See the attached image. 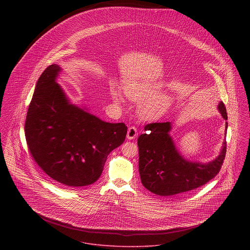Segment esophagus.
<instances>
[{
    "instance_id": "1",
    "label": "esophagus",
    "mask_w": 250,
    "mask_h": 250,
    "mask_svg": "<svg viewBox=\"0 0 250 250\" xmlns=\"http://www.w3.org/2000/svg\"><path fill=\"white\" fill-rule=\"evenodd\" d=\"M138 137V130L136 127H129L127 132V139L128 140H135Z\"/></svg>"
}]
</instances>
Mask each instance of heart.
<instances>
[{
    "label": "heart",
    "instance_id": "1",
    "mask_svg": "<svg viewBox=\"0 0 250 250\" xmlns=\"http://www.w3.org/2000/svg\"><path fill=\"white\" fill-rule=\"evenodd\" d=\"M164 85L160 82L139 80L124 83V93L134 103H141L139 115L145 120H157L162 117L172 104V97L163 93ZM111 100L116 105L123 103V95L116 85L109 88Z\"/></svg>",
    "mask_w": 250,
    "mask_h": 250
}]
</instances>
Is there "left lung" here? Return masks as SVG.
<instances>
[{
    "mask_svg": "<svg viewBox=\"0 0 250 250\" xmlns=\"http://www.w3.org/2000/svg\"><path fill=\"white\" fill-rule=\"evenodd\" d=\"M217 109L227 120L226 108L219 102ZM228 124L225 123V137ZM171 122L152 123L144 127L138 139L139 171L143 186L162 196H173L203 186L219 172L226 154L224 139L215 159L201 163L185 158L176 147L170 132Z\"/></svg>",
    "mask_w": 250,
    "mask_h": 250,
    "instance_id": "1",
    "label": "left lung"
}]
</instances>
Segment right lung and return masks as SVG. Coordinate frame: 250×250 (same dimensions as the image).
Instances as JSON below:
<instances>
[{
    "label": "right lung",
    "mask_w": 250,
    "mask_h": 250,
    "mask_svg": "<svg viewBox=\"0 0 250 250\" xmlns=\"http://www.w3.org/2000/svg\"><path fill=\"white\" fill-rule=\"evenodd\" d=\"M62 68L48 66L36 82L25 136L42 170L67 188L88 186L102 174L107 155L125 141L127 126L109 123L73 104L58 83Z\"/></svg>",
    "instance_id": "add662e5"
}]
</instances>
